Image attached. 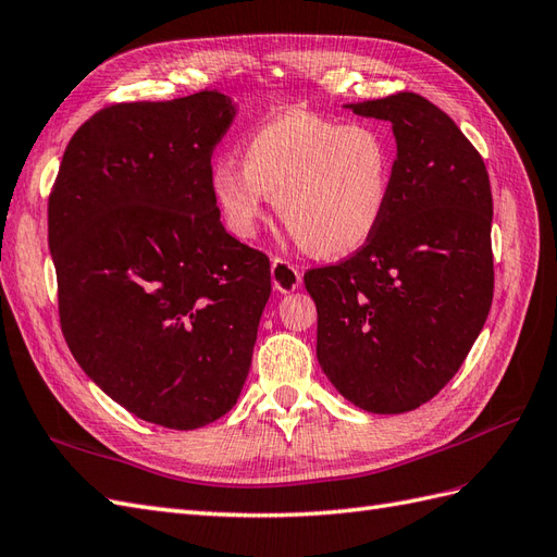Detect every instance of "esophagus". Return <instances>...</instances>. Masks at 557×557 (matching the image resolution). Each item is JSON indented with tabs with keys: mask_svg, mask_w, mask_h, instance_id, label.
Wrapping results in <instances>:
<instances>
[{
	"mask_svg": "<svg viewBox=\"0 0 557 557\" xmlns=\"http://www.w3.org/2000/svg\"><path fill=\"white\" fill-rule=\"evenodd\" d=\"M270 277H273V287L280 294H292L298 289V284H301L298 268L284 259H273V263H270Z\"/></svg>",
	"mask_w": 557,
	"mask_h": 557,
	"instance_id": "1",
	"label": "esophagus"
}]
</instances>
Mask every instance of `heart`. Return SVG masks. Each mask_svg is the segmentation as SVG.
Masks as SVG:
<instances>
[{"mask_svg": "<svg viewBox=\"0 0 557 557\" xmlns=\"http://www.w3.org/2000/svg\"><path fill=\"white\" fill-rule=\"evenodd\" d=\"M393 174V143L379 126L289 112L245 140L242 166L211 169V193L233 235L259 233L270 197L310 253L344 259L376 233Z\"/></svg>", "mask_w": 557, "mask_h": 557, "instance_id": "b5f03b06", "label": "heart"}]
</instances>
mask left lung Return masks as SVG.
I'll return each mask as SVG.
<instances>
[{
    "label": "left lung",
    "instance_id": "left-lung-1",
    "mask_svg": "<svg viewBox=\"0 0 557 557\" xmlns=\"http://www.w3.org/2000/svg\"><path fill=\"white\" fill-rule=\"evenodd\" d=\"M344 108L391 122L397 157L372 239L304 277L318 306V362L355 407L405 414L447 386L490 315V176L459 126L419 94Z\"/></svg>",
    "mask_w": 557,
    "mask_h": 557
}]
</instances>
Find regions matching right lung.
<instances>
[{
    "label": "right lung",
    "instance_id": "add662e5",
    "mask_svg": "<svg viewBox=\"0 0 557 557\" xmlns=\"http://www.w3.org/2000/svg\"><path fill=\"white\" fill-rule=\"evenodd\" d=\"M231 96L120 103L70 138L49 249L70 352L134 417L193 431L231 411L270 296V261L225 233L211 152Z\"/></svg>",
    "mask_w": 557,
    "mask_h": 557
}]
</instances>
